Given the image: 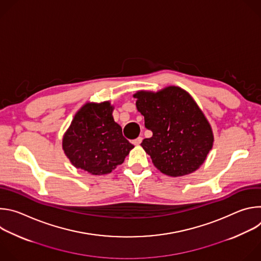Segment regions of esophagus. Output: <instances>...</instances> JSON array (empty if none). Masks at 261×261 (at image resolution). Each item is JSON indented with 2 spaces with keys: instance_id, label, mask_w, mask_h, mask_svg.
I'll return each instance as SVG.
<instances>
[{
  "instance_id": "34e87169",
  "label": "esophagus",
  "mask_w": 261,
  "mask_h": 261,
  "mask_svg": "<svg viewBox=\"0 0 261 261\" xmlns=\"http://www.w3.org/2000/svg\"><path fill=\"white\" fill-rule=\"evenodd\" d=\"M141 141H142V137H137V138H135V139L132 140V143L135 144V145H138V144L141 143Z\"/></svg>"
}]
</instances>
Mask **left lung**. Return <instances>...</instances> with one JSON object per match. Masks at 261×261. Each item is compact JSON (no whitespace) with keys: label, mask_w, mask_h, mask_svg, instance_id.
Masks as SVG:
<instances>
[{"label":"left lung","mask_w":261,"mask_h":261,"mask_svg":"<svg viewBox=\"0 0 261 261\" xmlns=\"http://www.w3.org/2000/svg\"><path fill=\"white\" fill-rule=\"evenodd\" d=\"M138 111L153 136L141 146L164 174L181 176L195 171L213 146L212 128L192 97L177 87L160 92H138Z\"/></svg>","instance_id":"8db88e82"}]
</instances>
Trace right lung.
I'll return each instance as SVG.
<instances>
[{
  "mask_svg": "<svg viewBox=\"0 0 261 261\" xmlns=\"http://www.w3.org/2000/svg\"><path fill=\"white\" fill-rule=\"evenodd\" d=\"M109 102L88 103L74 117L63 138V150L71 163L95 175L121 165L134 147L113 118Z\"/></svg>",
  "mask_w": 261,
  "mask_h": 261,
  "instance_id": "1",
  "label": "right lung"
}]
</instances>
